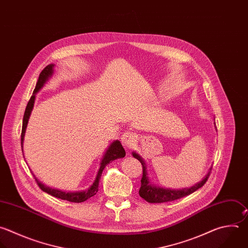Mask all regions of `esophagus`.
<instances>
[{"mask_svg": "<svg viewBox=\"0 0 248 248\" xmlns=\"http://www.w3.org/2000/svg\"><path fill=\"white\" fill-rule=\"evenodd\" d=\"M122 143L125 148H131L136 142V135L131 131H126L122 135Z\"/></svg>", "mask_w": 248, "mask_h": 248, "instance_id": "esophagus-1", "label": "esophagus"}]
</instances>
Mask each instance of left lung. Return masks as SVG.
<instances>
[{"label": "left lung", "mask_w": 248, "mask_h": 248, "mask_svg": "<svg viewBox=\"0 0 248 248\" xmlns=\"http://www.w3.org/2000/svg\"><path fill=\"white\" fill-rule=\"evenodd\" d=\"M132 155L137 158L143 168V176L141 179V187L139 189V195L142 199H144L145 201H147L148 202L151 203H161V202H173L175 200H179L181 198H184L186 196L191 195L192 193L196 192L197 190H199L200 188H202L205 182L207 181L211 169L212 167L209 169L207 174L203 177V179L195 184L193 187L191 188H187V189H182V190H171V189H164L161 187H156L155 185H153L148 177V173H147V166L146 162L144 161V159L135 152L132 153Z\"/></svg>", "instance_id": "1"}]
</instances>
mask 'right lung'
<instances>
[{"label": "right lung", "instance_id": "obj_1", "mask_svg": "<svg viewBox=\"0 0 248 248\" xmlns=\"http://www.w3.org/2000/svg\"><path fill=\"white\" fill-rule=\"evenodd\" d=\"M53 69H54V64H49L47 65L40 74L36 88L33 92V95L31 96L26 109H25V113L23 116V123H22V131H21V148H22V152H23V141H24V136H25V131H26V127L28 124V121L31 115V112L33 110L34 107V103H35V98H36V93L44 87V85L46 84V81L52 76L53 74ZM125 155V151L123 147V145L121 144V142L119 140H116L114 142H112L110 144V146L108 147V149L106 150L102 160L100 162V168L99 170L97 172L96 178L94 180V182L93 183V185L86 191H80V192H63L61 190H57V189H51L50 187H47L46 185H44L41 181H39L36 177L35 180L38 184V186L46 193L49 194L50 196H53L57 199H61L64 201H68L71 202H82L87 200H89L90 198L93 197L94 195H96V193L98 192V185H99V180L102 174L103 170L105 169V167L109 162H112L113 160L117 159V158H121L124 157ZM24 156V155H23ZM34 175V174H33ZM35 176V175H34Z\"/></svg>", "mask_w": 248, "mask_h": 248}]
</instances>
